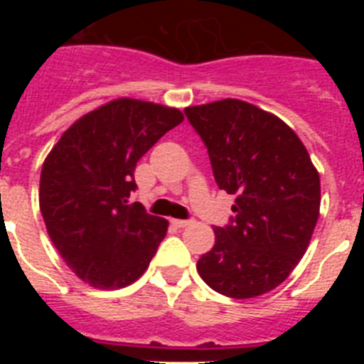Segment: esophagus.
I'll return each mask as SVG.
<instances>
[{
  "mask_svg": "<svg viewBox=\"0 0 364 364\" xmlns=\"http://www.w3.org/2000/svg\"><path fill=\"white\" fill-rule=\"evenodd\" d=\"M171 224H173V226H176V228H186V226H189V224H191V220H184V218H173Z\"/></svg>",
  "mask_w": 364,
  "mask_h": 364,
  "instance_id": "esophagus-1",
  "label": "esophagus"
}]
</instances>
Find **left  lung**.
<instances>
[{
    "label": "left lung",
    "mask_w": 364,
    "mask_h": 364,
    "mask_svg": "<svg viewBox=\"0 0 364 364\" xmlns=\"http://www.w3.org/2000/svg\"><path fill=\"white\" fill-rule=\"evenodd\" d=\"M184 112L208 147L218 188L237 195L235 215L215 228V246L198 259V273L226 297L268 294L310 244L319 218V173L281 118L247 102L226 98Z\"/></svg>",
    "instance_id": "left-lung-1"
}]
</instances>
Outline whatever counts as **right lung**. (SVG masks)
Instances as JSON below:
<instances>
[{"label":"right lung","mask_w":364,"mask_h":364,"mask_svg":"<svg viewBox=\"0 0 364 364\" xmlns=\"http://www.w3.org/2000/svg\"><path fill=\"white\" fill-rule=\"evenodd\" d=\"M182 120L178 109L112 100L70 125L45 159L41 215L54 247L82 281L117 290L147 269L167 220L131 204L134 167Z\"/></svg>","instance_id":"add662e5"}]
</instances>
